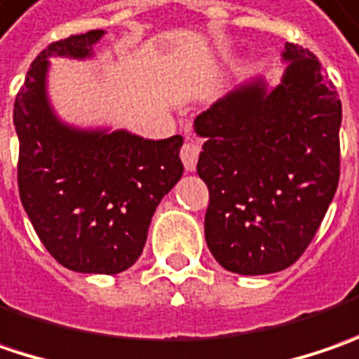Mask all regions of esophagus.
Listing matches in <instances>:
<instances>
[{
	"mask_svg": "<svg viewBox=\"0 0 359 359\" xmlns=\"http://www.w3.org/2000/svg\"><path fill=\"white\" fill-rule=\"evenodd\" d=\"M198 152H201L198 144H196V142H191V140H187L184 147L180 149V158H182V164H184V168H187L189 172H193L196 168Z\"/></svg>",
	"mask_w": 359,
	"mask_h": 359,
	"instance_id": "esophagus-1",
	"label": "esophagus"
}]
</instances>
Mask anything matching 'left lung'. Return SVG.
Segmentation results:
<instances>
[{
    "label": "left lung",
    "instance_id": "left-lung-1",
    "mask_svg": "<svg viewBox=\"0 0 359 359\" xmlns=\"http://www.w3.org/2000/svg\"><path fill=\"white\" fill-rule=\"evenodd\" d=\"M281 82L251 78L195 118L209 187L205 239L226 271L267 275L302 257L339 180L341 102L320 60L285 43Z\"/></svg>",
    "mask_w": 359,
    "mask_h": 359
}]
</instances>
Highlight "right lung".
Returning a JSON list of instances; mask_svg holds the SVG:
<instances>
[{
    "label": "right lung",
    "mask_w": 359,
    "mask_h": 359,
    "mask_svg": "<svg viewBox=\"0 0 359 359\" xmlns=\"http://www.w3.org/2000/svg\"><path fill=\"white\" fill-rule=\"evenodd\" d=\"M104 29L50 43L15 104L20 198L39 241L66 269L116 275L142 255L152 215L182 177V136L149 140L108 126L80 128L55 114L48 57L90 60Z\"/></svg>",
    "instance_id": "1"
}]
</instances>
